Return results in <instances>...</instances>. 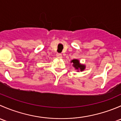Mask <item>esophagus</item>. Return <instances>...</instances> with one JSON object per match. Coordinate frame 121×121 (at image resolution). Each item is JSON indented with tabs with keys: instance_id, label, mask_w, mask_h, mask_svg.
<instances>
[{
	"instance_id": "esophagus-1",
	"label": "esophagus",
	"mask_w": 121,
	"mask_h": 121,
	"mask_svg": "<svg viewBox=\"0 0 121 121\" xmlns=\"http://www.w3.org/2000/svg\"><path fill=\"white\" fill-rule=\"evenodd\" d=\"M56 56L58 58H62V54L61 53H57L56 54Z\"/></svg>"
}]
</instances>
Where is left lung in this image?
<instances>
[{
  "mask_svg": "<svg viewBox=\"0 0 121 121\" xmlns=\"http://www.w3.org/2000/svg\"><path fill=\"white\" fill-rule=\"evenodd\" d=\"M71 62L73 63V65L75 68V69H77V71H84L85 69V65L80 64L78 60L74 59L73 60H71Z\"/></svg>",
  "mask_w": 121,
  "mask_h": 121,
  "instance_id": "left-lung-1",
  "label": "left lung"
}]
</instances>
